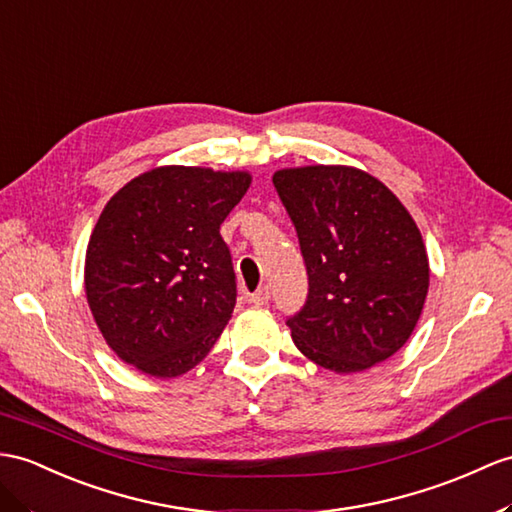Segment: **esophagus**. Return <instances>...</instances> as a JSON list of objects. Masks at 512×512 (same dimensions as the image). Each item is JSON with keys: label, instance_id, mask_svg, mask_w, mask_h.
<instances>
[{"label": "esophagus", "instance_id": "esophagus-1", "mask_svg": "<svg viewBox=\"0 0 512 512\" xmlns=\"http://www.w3.org/2000/svg\"><path fill=\"white\" fill-rule=\"evenodd\" d=\"M269 297H271L269 289H267V286H263V289H258V291L252 295V297H249V302L256 304V306H267Z\"/></svg>", "mask_w": 512, "mask_h": 512}]
</instances>
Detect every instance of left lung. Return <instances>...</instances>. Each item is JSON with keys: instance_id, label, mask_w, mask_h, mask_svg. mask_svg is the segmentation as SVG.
Returning <instances> with one entry per match:
<instances>
[{"instance_id": "8db88e82", "label": "left lung", "mask_w": 512, "mask_h": 512, "mask_svg": "<svg viewBox=\"0 0 512 512\" xmlns=\"http://www.w3.org/2000/svg\"><path fill=\"white\" fill-rule=\"evenodd\" d=\"M308 271V299L289 319L317 367L356 373L391 358L426 304L430 263L415 219L371 173L347 165L273 173Z\"/></svg>"}]
</instances>
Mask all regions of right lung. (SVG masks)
I'll list each match as a JSON object with an SVG mask.
<instances>
[{
	"mask_svg": "<svg viewBox=\"0 0 512 512\" xmlns=\"http://www.w3.org/2000/svg\"><path fill=\"white\" fill-rule=\"evenodd\" d=\"M252 173L162 165L108 199L84 258V291L106 345L152 378L202 363L236 304L219 228Z\"/></svg>",
	"mask_w": 512,
	"mask_h": 512,
	"instance_id": "1",
	"label": "right lung"
}]
</instances>
